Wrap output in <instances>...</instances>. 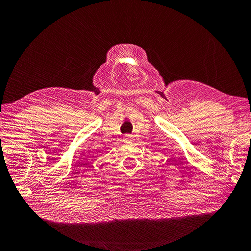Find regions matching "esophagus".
Instances as JSON below:
<instances>
[{"label":"esophagus","instance_id":"1","mask_svg":"<svg viewBox=\"0 0 251 251\" xmlns=\"http://www.w3.org/2000/svg\"><path fill=\"white\" fill-rule=\"evenodd\" d=\"M132 139V136L131 135H126L125 137H124V141H126V142H127V141H130Z\"/></svg>","mask_w":251,"mask_h":251}]
</instances>
